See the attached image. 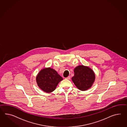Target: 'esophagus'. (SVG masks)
Returning <instances> with one entry per match:
<instances>
[{"mask_svg":"<svg viewBox=\"0 0 127 127\" xmlns=\"http://www.w3.org/2000/svg\"><path fill=\"white\" fill-rule=\"evenodd\" d=\"M66 79H67V80H70V77L69 76H68V77H66V78H65Z\"/></svg>","mask_w":127,"mask_h":127,"instance_id":"obj_1","label":"esophagus"}]
</instances>
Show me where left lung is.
Here are the masks:
<instances>
[{"label": "left lung", "instance_id": "obj_1", "mask_svg": "<svg viewBox=\"0 0 127 127\" xmlns=\"http://www.w3.org/2000/svg\"><path fill=\"white\" fill-rule=\"evenodd\" d=\"M95 79L94 71L87 66L79 65L74 69V76L72 80L81 91H86L92 86Z\"/></svg>", "mask_w": 127, "mask_h": 127}]
</instances>
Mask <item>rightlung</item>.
Listing matches in <instances>:
<instances>
[{
  "label": "right lung",
  "instance_id": "add662e5",
  "mask_svg": "<svg viewBox=\"0 0 127 127\" xmlns=\"http://www.w3.org/2000/svg\"><path fill=\"white\" fill-rule=\"evenodd\" d=\"M63 80L57 72L50 67L41 69L36 78L38 87L47 93L54 91L59 82Z\"/></svg>",
  "mask_w": 127,
  "mask_h": 127
}]
</instances>
